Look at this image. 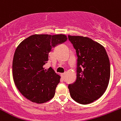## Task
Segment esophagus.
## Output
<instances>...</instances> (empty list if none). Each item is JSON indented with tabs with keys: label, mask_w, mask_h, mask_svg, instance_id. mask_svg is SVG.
Listing matches in <instances>:
<instances>
[{
	"label": "esophagus",
	"mask_w": 121,
	"mask_h": 121,
	"mask_svg": "<svg viewBox=\"0 0 121 121\" xmlns=\"http://www.w3.org/2000/svg\"><path fill=\"white\" fill-rule=\"evenodd\" d=\"M61 77H62V79H65V73H62V74H61Z\"/></svg>",
	"instance_id": "1"
}]
</instances>
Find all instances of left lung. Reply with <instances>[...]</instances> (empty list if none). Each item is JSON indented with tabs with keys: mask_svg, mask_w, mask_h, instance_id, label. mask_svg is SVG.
<instances>
[{
	"mask_svg": "<svg viewBox=\"0 0 121 121\" xmlns=\"http://www.w3.org/2000/svg\"><path fill=\"white\" fill-rule=\"evenodd\" d=\"M77 56V78L69 84L75 101L86 105L97 100L106 91L110 76V65L105 48L91 39L68 35Z\"/></svg>",
	"mask_w": 121,
	"mask_h": 121,
	"instance_id": "obj_1",
	"label": "left lung"
}]
</instances>
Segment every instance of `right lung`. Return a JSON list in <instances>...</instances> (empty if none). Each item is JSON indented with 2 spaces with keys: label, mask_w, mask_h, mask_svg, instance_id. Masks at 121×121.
<instances>
[{
  "label": "right lung",
  "mask_w": 121,
  "mask_h": 121,
  "mask_svg": "<svg viewBox=\"0 0 121 121\" xmlns=\"http://www.w3.org/2000/svg\"><path fill=\"white\" fill-rule=\"evenodd\" d=\"M64 35H34L18 45L12 62L13 81L17 89L33 102L42 104L54 97L60 76L52 68L45 69L53 48L67 40Z\"/></svg>",
  "instance_id": "1"
}]
</instances>
